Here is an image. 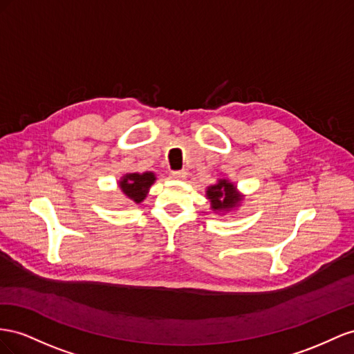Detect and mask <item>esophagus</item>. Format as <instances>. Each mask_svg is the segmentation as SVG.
Listing matches in <instances>:
<instances>
[{"label": "esophagus", "mask_w": 354, "mask_h": 354, "mask_svg": "<svg viewBox=\"0 0 354 354\" xmlns=\"http://www.w3.org/2000/svg\"><path fill=\"white\" fill-rule=\"evenodd\" d=\"M170 178H171V179H176V180H183V179L187 178V171H185V170L170 171Z\"/></svg>", "instance_id": "1"}]
</instances>
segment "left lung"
<instances>
[{
	"mask_svg": "<svg viewBox=\"0 0 354 354\" xmlns=\"http://www.w3.org/2000/svg\"><path fill=\"white\" fill-rule=\"evenodd\" d=\"M206 198L210 201V209L216 214H227L237 209L245 200L237 185L228 178H219L218 183L206 188Z\"/></svg>",
	"mask_w": 354,
	"mask_h": 354,
	"instance_id": "obj_1",
	"label": "left lung"
}]
</instances>
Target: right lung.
Listing matches in <instances>:
<instances>
[{
  "mask_svg": "<svg viewBox=\"0 0 354 354\" xmlns=\"http://www.w3.org/2000/svg\"><path fill=\"white\" fill-rule=\"evenodd\" d=\"M156 174L154 171H144V174H126L120 178L118 187L123 197L130 201V203L139 205L140 201H144L148 191L156 183Z\"/></svg>",
  "mask_w": 354,
  "mask_h": 354,
  "instance_id": "right-lung-1",
  "label": "right lung"
}]
</instances>
